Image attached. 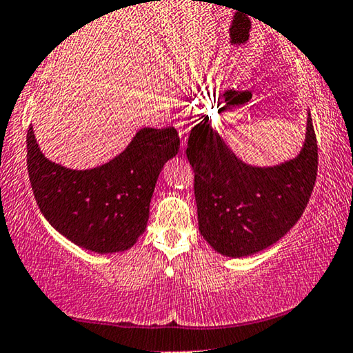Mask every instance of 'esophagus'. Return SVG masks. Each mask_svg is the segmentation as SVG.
Masks as SVG:
<instances>
[{"label":"esophagus","instance_id":"1","mask_svg":"<svg viewBox=\"0 0 353 353\" xmlns=\"http://www.w3.org/2000/svg\"><path fill=\"white\" fill-rule=\"evenodd\" d=\"M174 126L177 128L179 136H181L182 145L185 147L188 132H190V128H192L190 115H188V113H179V115L176 117V120H174Z\"/></svg>","mask_w":353,"mask_h":353}]
</instances>
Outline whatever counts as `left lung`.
<instances>
[{
  "instance_id": "8db88e82",
  "label": "left lung",
  "mask_w": 353,
  "mask_h": 353,
  "mask_svg": "<svg viewBox=\"0 0 353 353\" xmlns=\"http://www.w3.org/2000/svg\"><path fill=\"white\" fill-rule=\"evenodd\" d=\"M185 153L195 172L198 228L227 257L256 254L285 236L304 212L319 170L310 112L301 152L280 165H248L208 121L192 128Z\"/></svg>"
}]
</instances>
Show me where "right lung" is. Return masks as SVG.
Wrapping results in <instances>:
<instances>
[{"label":"right lung","mask_w":353,"mask_h":353,"mask_svg":"<svg viewBox=\"0 0 353 353\" xmlns=\"http://www.w3.org/2000/svg\"><path fill=\"white\" fill-rule=\"evenodd\" d=\"M177 131L142 128L120 155L91 170L48 160L33 128L27 132V168L43 216L77 246L108 254L134 246L145 232L157 179L177 155Z\"/></svg>","instance_id":"obj_1"}]
</instances>
